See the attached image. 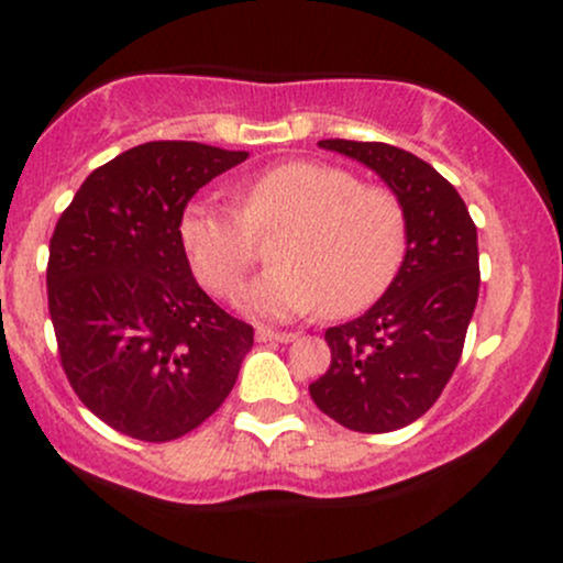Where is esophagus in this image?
I'll return each instance as SVG.
<instances>
[{
	"instance_id": "1",
	"label": "esophagus",
	"mask_w": 563,
	"mask_h": 563,
	"mask_svg": "<svg viewBox=\"0 0 563 563\" xmlns=\"http://www.w3.org/2000/svg\"><path fill=\"white\" fill-rule=\"evenodd\" d=\"M296 333H288V331H273V328H256V341H262V344H288V341H294Z\"/></svg>"
}]
</instances>
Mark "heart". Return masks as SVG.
Returning a JSON list of instances; mask_svg holds the SVG:
<instances>
[{"instance_id":"b5f03b06","label":"heart","mask_w":563,"mask_h":563,"mask_svg":"<svg viewBox=\"0 0 563 563\" xmlns=\"http://www.w3.org/2000/svg\"><path fill=\"white\" fill-rule=\"evenodd\" d=\"M235 211L190 203L179 241L192 273L211 294L235 296L256 260L254 235L277 232L275 267L245 288L260 318L286 320L322 309L360 312L384 294L407 249L405 206L389 187L360 185L357 174L322 161H286L235 187Z\"/></svg>"}]
</instances>
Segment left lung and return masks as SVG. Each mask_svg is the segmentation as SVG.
Here are the masks:
<instances>
[{"mask_svg":"<svg viewBox=\"0 0 563 563\" xmlns=\"http://www.w3.org/2000/svg\"><path fill=\"white\" fill-rule=\"evenodd\" d=\"M373 169L402 200L407 251L386 294L344 325L328 328L331 367L309 384L314 405L335 423L386 434L418 421L455 371L476 299V224L457 190L402 147L320 140Z\"/></svg>","mask_w":563,"mask_h":563,"instance_id":"obj_1","label":"left lung"}]
</instances>
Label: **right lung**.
I'll return each instance as SVG.
<instances>
[{"mask_svg":"<svg viewBox=\"0 0 563 563\" xmlns=\"http://www.w3.org/2000/svg\"><path fill=\"white\" fill-rule=\"evenodd\" d=\"M245 158L145 142L89 174L57 219L47 299L60 365L121 434L158 444L198 429L254 346V328L206 296L179 241L187 200Z\"/></svg>","mask_w":563,"mask_h":563,"instance_id":"1","label":"right lung"}]
</instances>
